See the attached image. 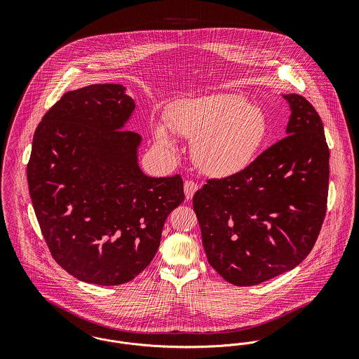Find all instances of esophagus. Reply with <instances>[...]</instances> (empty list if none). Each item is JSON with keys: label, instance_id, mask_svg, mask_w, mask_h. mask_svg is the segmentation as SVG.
<instances>
[{"label": "esophagus", "instance_id": "34e87169", "mask_svg": "<svg viewBox=\"0 0 359 359\" xmlns=\"http://www.w3.org/2000/svg\"><path fill=\"white\" fill-rule=\"evenodd\" d=\"M198 191V184H195L194 181H185L184 184V192H185V198L188 201H191L195 195V192Z\"/></svg>", "mask_w": 359, "mask_h": 359}]
</instances>
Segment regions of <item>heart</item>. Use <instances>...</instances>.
Here are the masks:
<instances>
[{
	"label": "heart",
	"instance_id": "b5f03b06",
	"mask_svg": "<svg viewBox=\"0 0 359 359\" xmlns=\"http://www.w3.org/2000/svg\"><path fill=\"white\" fill-rule=\"evenodd\" d=\"M168 127L194 140L192 154L210 177L228 178L245 171L255 160L265 137L266 117L246 100L217 94L175 103L168 113ZM167 124H157L158 144L174 148Z\"/></svg>",
	"mask_w": 359,
	"mask_h": 359
}]
</instances>
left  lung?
Segmentation results:
<instances>
[{
	"label": "left lung",
	"instance_id": "8db88e82",
	"mask_svg": "<svg viewBox=\"0 0 359 359\" xmlns=\"http://www.w3.org/2000/svg\"><path fill=\"white\" fill-rule=\"evenodd\" d=\"M287 137L242 172L208 180L194 196L210 265L236 286L259 285L297 266L326 214L329 148L307 100L283 95Z\"/></svg>",
	"mask_w": 359,
	"mask_h": 359
}]
</instances>
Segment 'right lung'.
Instances as JSON below:
<instances>
[{"label":"right lung","mask_w":359,"mask_h":359,"mask_svg":"<svg viewBox=\"0 0 359 359\" xmlns=\"http://www.w3.org/2000/svg\"><path fill=\"white\" fill-rule=\"evenodd\" d=\"M134 109L121 84H93L66 93L34 133L27 182L36 217L53 259L87 283L141 273L185 199L181 175L140 168L142 138L123 130Z\"/></svg>","instance_id":"right-lung-1"}]
</instances>
